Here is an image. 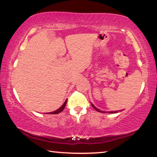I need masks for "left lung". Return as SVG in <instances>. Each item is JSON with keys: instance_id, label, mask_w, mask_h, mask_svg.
<instances>
[{"instance_id": "left-lung-1", "label": "left lung", "mask_w": 157, "mask_h": 157, "mask_svg": "<svg viewBox=\"0 0 157 157\" xmlns=\"http://www.w3.org/2000/svg\"><path fill=\"white\" fill-rule=\"evenodd\" d=\"M91 105H92V107H94V108L95 109V110H96V111H99V112H103V113H105V111H100V110H99V109H97L96 107H95V106H94V105H93V104H91ZM117 112H118V111H109V113H117Z\"/></svg>"}]
</instances>
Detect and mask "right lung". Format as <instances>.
I'll use <instances>...</instances> for the list:
<instances>
[{
    "instance_id": "1",
    "label": "right lung",
    "mask_w": 157,
    "mask_h": 157,
    "mask_svg": "<svg viewBox=\"0 0 157 157\" xmlns=\"http://www.w3.org/2000/svg\"><path fill=\"white\" fill-rule=\"evenodd\" d=\"M66 102H67V100H66L65 101L64 103H63V104L62 105V107L58 109L57 110L55 111H52V112L48 113H50V114H57V113H60V112H62V111L63 110V109L65 108V106H66Z\"/></svg>"
}]
</instances>
